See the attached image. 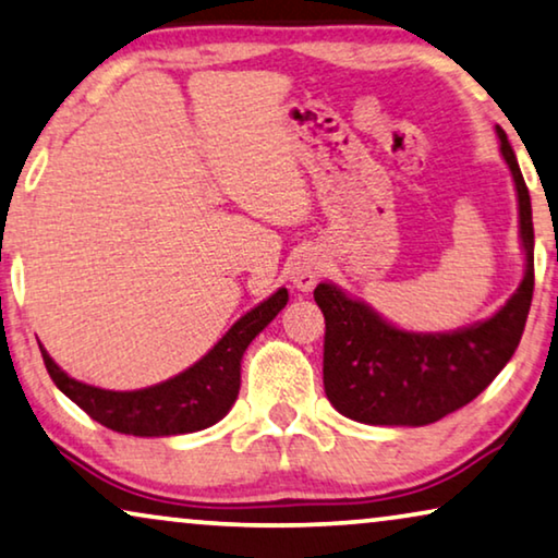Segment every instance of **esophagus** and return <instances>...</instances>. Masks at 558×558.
<instances>
[{
    "instance_id": "esophagus-1",
    "label": "esophagus",
    "mask_w": 558,
    "mask_h": 558,
    "mask_svg": "<svg viewBox=\"0 0 558 558\" xmlns=\"http://www.w3.org/2000/svg\"><path fill=\"white\" fill-rule=\"evenodd\" d=\"M323 271H325L323 258H319L317 254H312V251H304V254L294 258L289 279H292V284L300 289V292H312L319 281V277H323Z\"/></svg>"
}]
</instances>
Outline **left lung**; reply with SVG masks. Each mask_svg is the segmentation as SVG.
<instances>
[{
    "instance_id": "left-lung-1",
    "label": "left lung",
    "mask_w": 558,
    "mask_h": 558,
    "mask_svg": "<svg viewBox=\"0 0 558 558\" xmlns=\"http://www.w3.org/2000/svg\"><path fill=\"white\" fill-rule=\"evenodd\" d=\"M513 172L525 248V277L506 307L457 332H403L332 284H317L325 315L323 380L340 414L363 424L424 426L468 407L506 368L521 342L533 296L531 195L508 136L498 129Z\"/></svg>"
}]
</instances>
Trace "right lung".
Masks as SVG:
<instances>
[{
    "label": "right lung",
    "mask_w": 558,
    "mask_h": 558,
    "mask_svg": "<svg viewBox=\"0 0 558 558\" xmlns=\"http://www.w3.org/2000/svg\"><path fill=\"white\" fill-rule=\"evenodd\" d=\"M287 300V289H279L269 300L246 312L193 368L142 391H106L81 384L60 371L45 348H40V353L52 384L73 403H78L94 422L113 432L134 434V437L201 432L220 422L233 407L241 388L243 350L279 315Z\"/></svg>",
    "instance_id": "1"
}]
</instances>
